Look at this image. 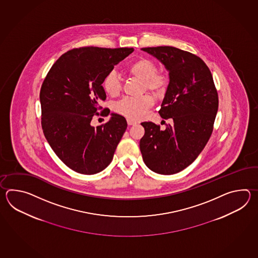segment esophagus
I'll list each match as a JSON object with an SVG mask.
<instances>
[{
    "label": "esophagus",
    "mask_w": 258,
    "mask_h": 258,
    "mask_svg": "<svg viewBox=\"0 0 258 258\" xmlns=\"http://www.w3.org/2000/svg\"><path fill=\"white\" fill-rule=\"evenodd\" d=\"M127 123H128V125H135L137 122L135 121H133L131 119H127Z\"/></svg>",
    "instance_id": "34e87169"
}]
</instances>
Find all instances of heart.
I'll list each match as a JSON object with an SVG mask.
<instances>
[{
    "instance_id": "b5f03b06",
    "label": "heart",
    "mask_w": 258,
    "mask_h": 258,
    "mask_svg": "<svg viewBox=\"0 0 258 258\" xmlns=\"http://www.w3.org/2000/svg\"><path fill=\"white\" fill-rule=\"evenodd\" d=\"M157 64L148 58H139L127 67L129 75L144 81L145 88L157 95H161L167 90L169 78L162 72H157ZM105 92L110 97H117L121 90L120 78L114 72H110L105 77L103 83ZM154 99L151 95L146 94L137 98H125L121 100L116 110L131 120H140L147 115L148 110L153 107Z\"/></svg>"
}]
</instances>
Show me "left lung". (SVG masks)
Wrapping results in <instances>:
<instances>
[{
    "mask_svg": "<svg viewBox=\"0 0 258 258\" xmlns=\"http://www.w3.org/2000/svg\"><path fill=\"white\" fill-rule=\"evenodd\" d=\"M169 71L170 83L159 115L173 122L165 130L142 122L143 160L148 169L170 175L184 170L202 152L213 131L219 97L209 67L201 58L170 46L143 48Z\"/></svg>",
    "mask_w": 258,
    "mask_h": 258,
    "instance_id": "8db88e82",
    "label": "left lung"
}]
</instances>
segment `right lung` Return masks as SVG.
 I'll list each match as a JSON object with an SVG mask.
<instances>
[{"label": "right lung", "instance_id": "obj_1", "mask_svg": "<svg viewBox=\"0 0 258 258\" xmlns=\"http://www.w3.org/2000/svg\"><path fill=\"white\" fill-rule=\"evenodd\" d=\"M134 51L133 48L82 47L61 55L40 88L41 126L58 158L75 171L91 175L110 165L126 130L124 117L94 127L91 120L106 99L105 77ZM105 110L100 115H104Z\"/></svg>", "mask_w": 258, "mask_h": 258}]
</instances>
